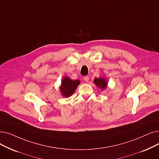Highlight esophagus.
Wrapping results in <instances>:
<instances>
[{
	"instance_id": "esophagus-1",
	"label": "esophagus",
	"mask_w": 159,
	"mask_h": 159,
	"mask_svg": "<svg viewBox=\"0 0 159 159\" xmlns=\"http://www.w3.org/2000/svg\"><path fill=\"white\" fill-rule=\"evenodd\" d=\"M89 77H88V76H86V77H84V81L85 82H88V80H89Z\"/></svg>"
}]
</instances>
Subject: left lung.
<instances>
[{
	"mask_svg": "<svg viewBox=\"0 0 159 159\" xmlns=\"http://www.w3.org/2000/svg\"><path fill=\"white\" fill-rule=\"evenodd\" d=\"M93 82L96 85V86H98L99 88H100L101 90H105V89L108 87V82L105 77H96L93 80Z\"/></svg>",
	"mask_w": 159,
	"mask_h": 159,
	"instance_id": "left-lung-1",
	"label": "left lung"
}]
</instances>
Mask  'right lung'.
Segmentation results:
<instances>
[{
	"mask_svg": "<svg viewBox=\"0 0 159 159\" xmlns=\"http://www.w3.org/2000/svg\"><path fill=\"white\" fill-rule=\"evenodd\" d=\"M80 82L79 80H72L70 77H64L61 82V85L59 88L61 95L64 98L71 96L75 93Z\"/></svg>",
	"mask_w": 159,
	"mask_h": 159,
	"instance_id": "1",
	"label": "right lung"
}]
</instances>
